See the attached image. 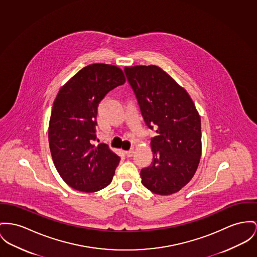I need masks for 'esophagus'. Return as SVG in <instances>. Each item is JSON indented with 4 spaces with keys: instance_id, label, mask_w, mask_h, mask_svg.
Listing matches in <instances>:
<instances>
[{
    "instance_id": "esophagus-1",
    "label": "esophagus",
    "mask_w": 257,
    "mask_h": 257,
    "mask_svg": "<svg viewBox=\"0 0 257 257\" xmlns=\"http://www.w3.org/2000/svg\"><path fill=\"white\" fill-rule=\"evenodd\" d=\"M125 155L127 157H133L135 155V150L133 149V150H130V151H125Z\"/></svg>"
}]
</instances>
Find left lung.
Listing matches in <instances>:
<instances>
[{
	"label": "left lung",
	"mask_w": 257,
	"mask_h": 257,
	"mask_svg": "<svg viewBox=\"0 0 257 257\" xmlns=\"http://www.w3.org/2000/svg\"><path fill=\"white\" fill-rule=\"evenodd\" d=\"M146 124L157 126L151 139L153 163L141 170L142 184L168 196L188 184L202 155L201 117L183 86L156 65L125 66Z\"/></svg>",
	"instance_id": "8db88e82"
}]
</instances>
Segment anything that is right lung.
Returning <instances> with one entry per match:
<instances>
[{"label": "right lung", "mask_w": 257, "mask_h": 257, "mask_svg": "<svg viewBox=\"0 0 257 257\" xmlns=\"http://www.w3.org/2000/svg\"><path fill=\"white\" fill-rule=\"evenodd\" d=\"M125 83L122 70L94 63L81 69L59 89L52 105L49 144L61 178L75 190L91 193L107 187L120 158L107 144L95 146L97 106Z\"/></svg>", "instance_id": "add662e5"}]
</instances>
